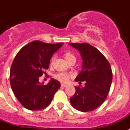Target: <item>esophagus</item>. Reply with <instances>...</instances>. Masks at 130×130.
Here are the masks:
<instances>
[{
  "label": "esophagus",
  "instance_id": "1",
  "mask_svg": "<svg viewBox=\"0 0 130 130\" xmlns=\"http://www.w3.org/2000/svg\"><path fill=\"white\" fill-rule=\"evenodd\" d=\"M61 86L62 87H68V85H65V84H61Z\"/></svg>",
  "mask_w": 130,
  "mask_h": 130
}]
</instances>
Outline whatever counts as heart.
I'll return each mask as SVG.
<instances>
[{
  "label": "heart",
  "mask_w": 130,
  "mask_h": 130,
  "mask_svg": "<svg viewBox=\"0 0 130 130\" xmlns=\"http://www.w3.org/2000/svg\"><path fill=\"white\" fill-rule=\"evenodd\" d=\"M64 57H65V59L68 63L76 61V57L71 52H66V53H65ZM55 55H53L52 57V59H51V64H53L54 61H55ZM55 78L59 80V81L62 82V83H67L69 80L70 75H69L68 73H57L55 75Z\"/></svg>",
  "instance_id": "heart-1"
}]
</instances>
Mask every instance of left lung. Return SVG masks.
<instances>
[{
	"label": "left lung",
	"instance_id": "obj_1",
	"mask_svg": "<svg viewBox=\"0 0 130 130\" xmlns=\"http://www.w3.org/2000/svg\"><path fill=\"white\" fill-rule=\"evenodd\" d=\"M83 59V68L75 80L85 82V87H75L70 98L73 107L80 112H90L99 108L107 98L112 81L110 64L99 50L88 43H71Z\"/></svg>",
	"mask_w": 130,
	"mask_h": 130
}]
</instances>
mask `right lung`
Wrapping results in <instances>:
<instances>
[{
  "label": "right lung",
  "instance_id": "obj_1",
  "mask_svg": "<svg viewBox=\"0 0 130 130\" xmlns=\"http://www.w3.org/2000/svg\"><path fill=\"white\" fill-rule=\"evenodd\" d=\"M63 44L33 41L23 47L13 60L10 83L15 96L26 109L40 110L47 107L61 87L53 78L44 85L39 77L46 73L44 70L48 69L52 55Z\"/></svg>",
  "mask_w": 130,
  "mask_h": 130
}]
</instances>
